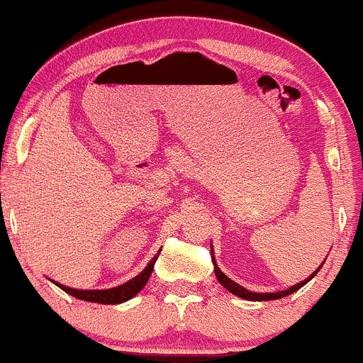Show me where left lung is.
<instances>
[{"instance_id": "8db88e82", "label": "left lung", "mask_w": 363, "mask_h": 363, "mask_svg": "<svg viewBox=\"0 0 363 363\" xmlns=\"http://www.w3.org/2000/svg\"><path fill=\"white\" fill-rule=\"evenodd\" d=\"M212 262H214V270H216V277H217V280H219L220 282V285H223V287H225L228 289L229 292H233L234 296H238V297H241V299H246V301H274V299H280V297H285V296H289V294H292V292H296V291H299V289L302 287V285H306L309 282L311 279H313L314 275L318 274L319 272V267L316 272H314L313 275L309 277V279H306L304 282H301V284H296V285H292V287H289L287 291H280V292H267V294H257V292H250V291H246L245 287H241V285H238L236 282H233L231 279H229V277H225L223 272L219 270V267H217V263H216V259L212 258Z\"/></svg>"}]
</instances>
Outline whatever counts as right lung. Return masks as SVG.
I'll return each instance as SVG.
<instances>
[{
    "label": "right lung",
    "instance_id": "1",
    "mask_svg": "<svg viewBox=\"0 0 363 363\" xmlns=\"http://www.w3.org/2000/svg\"><path fill=\"white\" fill-rule=\"evenodd\" d=\"M157 257H160V253H157L156 257L149 262V265L144 268V270L140 272L138 277H134V279L129 280L127 284L118 285V287H115V289H106V291H76V289H69V287H66V285H61L57 282H55V285H57V287H61L64 292L71 294V296L76 297V299L98 302V304H121V302L132 299V297H134L135 294H138L140 289L146 285L149 277H151V274H152V268H155Z\"/></svg>",
    "mask_w": 363,
    "mask_h": 363
}]
</instances>
